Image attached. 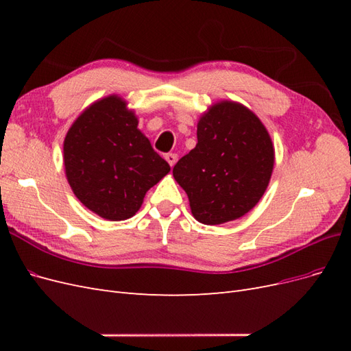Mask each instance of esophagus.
I'll return each instance as SVG.
<instances>
[{
    "instance_id": "34e87169",
    "label": "esophagus",
    "mask_w": 351,
    "mask_h": 351,
    "mask_svg": "<svg viewBox=\"0 0 351 351\" xmlns=\"http://www.w3.org/2000/svg\"><path fill=\"white\" fill-rule=\"evenodd\" d=\"M165 159H167V162L171 165V167H174V164L177 162V155L176 154H167L165 155Z\"/></svg>"
}]
</instances>
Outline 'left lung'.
Masks as SVG:
<instances>
[{"mask_svg": "<svg viewBox=\"0 0 351 351\" xmlns=\"http://www.w3.org/2000/svg\"><path fill=\"white\" fill-rule=\"evenodd\" d=\"M274 168V146L261 120L240 104L214 105L197 123L195 149L173 168L193 217L206 226L243 217L258 204Z\"/></svg>", "mask_w": 351, "mask_h": 351, "instance_id": "obj_1", "label": "left lung"}]
</instances>
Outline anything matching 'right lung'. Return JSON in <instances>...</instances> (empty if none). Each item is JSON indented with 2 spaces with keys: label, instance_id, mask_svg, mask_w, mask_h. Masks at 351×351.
<instances>
[{
  "label": "right lung",
  "instance_id": "right-lung-1",
  "mask_svg": "<svg viewBox=\"0 0 351 351\" xmlns=\"http://www.w3.org/2000/svg\"><path fill=\"white\" fill-rule=\"evenodd\" d=\"M64 167L76 197L110 221L133 217L147 190L169 173L119 97L92 104L73 123L64 141Z\"/></svg>",
  "mask_w": 351,
  "mask_h": 351
}]
</instances>
